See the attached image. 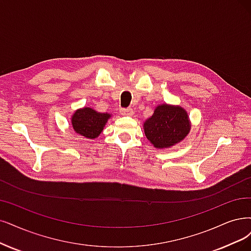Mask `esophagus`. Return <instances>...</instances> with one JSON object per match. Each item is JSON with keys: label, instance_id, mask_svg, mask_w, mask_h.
Segmentation results:
<instances>
[{"label": "esophagus", "instance_id": "1", "mask_svg": "<svg viewBox=\"0 0 251 251\" xmlns=\"http://www.w3.org/2000/svg\"><path fill=\"white\" fill-rule=\"evenodd\" d=\"M121 114H122L123 116L131 117V116H133V109L132 108H122L121 109Z\"/></svg>", "mask_w": 251, "mask_h": 251}]
</instances>
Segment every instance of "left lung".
I'll return each instance as SVG.
<instances>
[{
	"instance_id": "1",
	"label": "left lung",
	"mask_w": 251,
	"mask_h": 251,
	"mask_svg": "<svg viewBox=\"0 0 251 251\" xmlns=\"http://www.w3.org/2000/svg\"><path fill=\"white\" fill-rule=\"evenodd\" d=\"M149 142L157 149H166L180 143L190 131L187 111L178 105H158L151 118L144 123Z\"/></svg>"
}]
</instances>
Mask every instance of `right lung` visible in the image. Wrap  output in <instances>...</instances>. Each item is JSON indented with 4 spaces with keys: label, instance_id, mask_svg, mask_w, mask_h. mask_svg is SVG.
I'll use <instances>...</instances> for the list:
<instances>
[{
    "label": "right lung",
    "instance_id": "obj_1",
    "mask_svg": "<svg viewBox=\"0 0 251 251\" xmlns=\"http://www.w3.org/2000/svg\"><path fill=\"white\" fill-rule=\"evenodd\" d=\"M109 118L107 113H98L91 107H83L73 114L71 124L76 133L94 140L103 130Z\"/></svg>",
    "mask_w": 251,
    "mask_h": 251
}]
</instances>
